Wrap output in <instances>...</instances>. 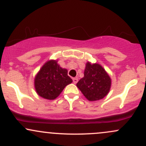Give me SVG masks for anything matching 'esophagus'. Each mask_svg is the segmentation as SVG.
<instances>
[{"label": "esophagus", "instance_id": "esophagus-1", "mask_svg": "<svg viewBox=\"0 0 146 146\" xmlns=\"http://www.w3.org/2000/svg\"><path fill=\"white\" fill-rule=\"evenodd\" d=\"M78 78H73V83L76 84L78 82Z\"/></svg>", "mask_w": 146, "mask_h": 146}]
</instances>
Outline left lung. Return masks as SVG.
Here are the masks:
<instances>
[{"mask_svg":"<svg viewBox=\"0 0 146 146\" xmlns=\"http://www.w3.org/2000/svg\"><path fill=\"white\" fill-rule=\"evenodd\" d=\"M77 87L88 100H98L104 98L110 91L111 79L100 65L88 62L84 77L78 82Z\"/></svg>","mask_w":146,"mask_h":146,"instance_id":"8db88e82","label":"left lung"}]
</instances>
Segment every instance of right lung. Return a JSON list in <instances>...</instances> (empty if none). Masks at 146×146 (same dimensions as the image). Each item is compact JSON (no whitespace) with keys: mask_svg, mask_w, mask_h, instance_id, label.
<instances>
[{"mask_svg":"<svg viewBox=\"0 0 146 146\" xmlns=\"http://www.w3.org/2000/svg\"><path fill=\"white\" fill-rule=\"evenodd\" d=\"M73 82L68 76V70L63 69L57 61H48L42 66L35 79V87L39 96L47 100H54L65 87Z\"/></svg>","mask_w":146,"mask_h":146,"instance_id":"obj_1","label":"right lung"}]
</instances>
